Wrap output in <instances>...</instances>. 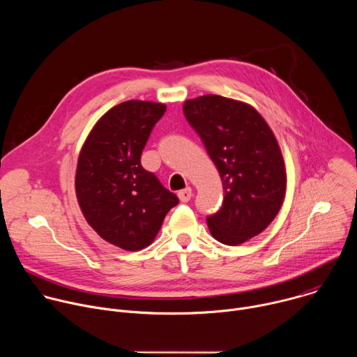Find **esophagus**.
I'll return each mask as SVG.
<instances>
[{
	"instance_id": "obj_1",
	"label": "esophagus",
	"mask_w": 357,
	"mask_h": 357,
	"mask_svg": "<svg viewBox=\"0 0 357 357\" xmlns=\"http://www.w3.org/2000/svg\"><path fill=\"white\" fill-rule=\"evenodd\" d=\"M192 195H193L192 188H186V189H182V190H179V192H178V197H179V199H181V202H183V203L189 202V200H190V197H192Z\"/></svg>"
}]
</instances>
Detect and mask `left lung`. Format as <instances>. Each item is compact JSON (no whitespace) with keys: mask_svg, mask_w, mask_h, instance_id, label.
Segmentation results:
<instances>
[{"mask_svg":"<svg viewBox=\"0 0 357 357\" xmlns=\"http://www.w3.org/2000/svg\"><path fill=\"white\" fill-rule=\"evenodd\" d=\"M183 114L200 135L225 189L219 212L206 219L212 236L238 245L278 215L287 188L280 145L252 106L218 94L186 100Z\"/></svg>","mask_w":357,"mask_h":357,"instance_id":"obj_1","label":"left lung"}]
</instances>
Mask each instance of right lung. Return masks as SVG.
I'll return each instance as SVG.
<instances>
[{"label": "right lung", "instance_id": "1", "mask_svg": "<svg viewBox=\"0 0 357 357\" xmlns=\"http://www.w3.org/2000/svg\"><path fill=\"white\" fill-rule=\"evenodd\" d=\"M167 106L128 100L94 124L77 160L76 196L91 229L123 250L138 251L158 234L179 199L141 165L148 137Z\"/></svg>", "mask_w": 357, "mask_h": 357}]
</instances>
